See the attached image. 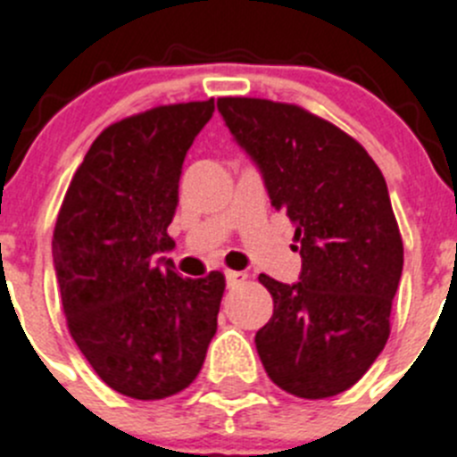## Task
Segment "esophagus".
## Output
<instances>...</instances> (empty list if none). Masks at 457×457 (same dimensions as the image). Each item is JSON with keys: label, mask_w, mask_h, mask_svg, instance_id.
Segmentation results:
<instances>
[{"label": "esophagus", "mask_w": 457, "mask_h": 457, "mask_svg": "<svg viewBox=\"0 0 457 457\" xmlns=\"http://www.w3.org/2000/svg\"><path fill=\"white\" fill-rule=\"evenodd\" d=\"M245 278H246V274L245 271H226V286L228 287H236V286H240V283H245Z\"/></svg>", "instance_id": "esophagus-1"}]
</instances>
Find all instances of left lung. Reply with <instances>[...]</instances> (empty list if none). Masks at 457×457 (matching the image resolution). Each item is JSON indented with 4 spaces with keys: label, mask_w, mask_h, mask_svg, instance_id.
Masks as SVG:
<instances>
[{
    "label": "left lung",
    "mask_w": 457,
    "mask_h": 457,
    "mask_svg": "<svg viewBox=\"0 0 457 457\" xmlns=\"http://www.w3.org/2000/svg\"><path fill=\"white\" fill-rule=\"evenodd\" d=\"M217 111L261 171L276 211L295 224L296 283L261 274L274 315L256 333L267 376L301 399L349 390L390 337L403 242L370 154L290 104L221 97Z\"/></svg>",
    "instance_id": "1"
}]
</instances>
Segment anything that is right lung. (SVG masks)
Returning <instances> with one entry per match:
<instances>
[{"instance_id":"obj_1","label":"right lung","mask_w":457,"mask_h":457,"mask_svg":"<svg viewBox=\"0 0 457 457\" xmlns=\"http://www.w3.org/2000/svg\"><path fill=\"white\" fill-rule=\"evenodd\" d=\"M215 102L161 106L92 142L54 228V270L74 342L99 378L154 401L196 378L217 330L224 276L183 278L162 253L183 161Z\"/></svg>"}]
</instances>
